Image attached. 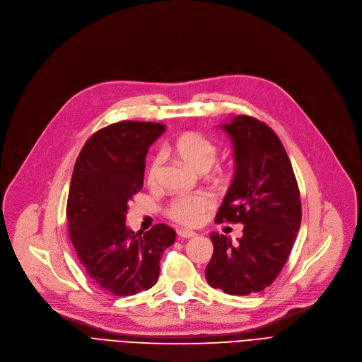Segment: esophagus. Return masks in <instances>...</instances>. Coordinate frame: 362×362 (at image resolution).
<instances>
[{
  "label": "esophagus",
  "instance_id": "obj_1",
  "mask_svg": "<svg viewBox=\"0 0 362 362\" xmlns=\"http://www.w3.org/2000/svg\"><path fill=\"white\" fill-rule=\"evenodd\" d=\"M177 236L180 239H191V238H195L197 233L192 232V230H186V229H179L177 230Z\"/></svg>",
  "mask_w": 362,
  "mask_h": 362
}]
</instances>
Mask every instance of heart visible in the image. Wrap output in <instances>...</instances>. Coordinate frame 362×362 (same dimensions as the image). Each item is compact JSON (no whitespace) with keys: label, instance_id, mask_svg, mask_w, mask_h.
Wrapping results in <instances>:
<instances>
[{"label":"heart","instance_id":"b5f03b06","mask_svg":"<svg viewBox=\"0 0 362 362\" xmlns=\"http://www.w3.org/2000/svg\"><path fill=\"white\" fill-rule=\"evenodd\" d=\"M165 154H175L189 167L197 171H206L214 164L218 148L217 145L197 132H186L173 142L164 146ZM163 156L157 154L151 158L146 168V180L154 185L160 176ZM214 206V199L208 194L182 195L171 201L168 216L183 226H198L204 221L206 213Z\"/></svg>","mask_w":362,"mask_h":362}]
</instances>
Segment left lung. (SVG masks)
Instances as JSON below:
<instances>
[{"label": "left lung", "mask_w": 362, "mask_h": 362, "mask_svg": "<svg viewBox=\"0 0 362 362\" xmlns=\"http://www.w3.org/2000/svg\"><path fill=\"white\" fill-rule=\"evenodd\" d=\"M235 148V176L216 223H242L238 243L211 233L213 257L205 269L210 286L229 295L261 292L276 280L300 227L299 187L291 160L272 127L236 116L221 126Z\"/></svg>", "instance_id": "obj_1"}]
</instances>
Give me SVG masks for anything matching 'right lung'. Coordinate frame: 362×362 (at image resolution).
Listing matches in <instances>:
<instances>
[{
	"instance_id": "right-lung-1",
	"label": "right lung",
	"mask_w": 362,
	"mask_h": 362,
	"mask_svg": "<svg viewBox=\"0 0 362 362\" xmlns=\"http://www.w3.org/2000/svg\"><path fill=\"white\" fill-rule=\"evenodd\" d=\"M164 124L120 122L95 132L76 160L67 198L69 235L88 276L116 296L154 286L160 259L176 232L156 224L146 233L126 226L129 202L144 186L148 148Z\"/></svg>"
}]
</instances>
